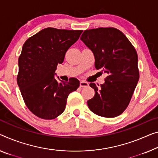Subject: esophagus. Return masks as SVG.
Instances as JSON below:
<instances>
[{"mask_svg":"<svg viewBox=\"0 0 158 158\" xmlns=\"http://www.w3.org/2000/svg\"><path fill=\"white\" fill-rule=\"evenodd\" d=\"M88 85H89L88 82H87L81 81V82H80V87H88Z\"/></svg>","mask_w":158,"mask_h":158,"instance_id":"esophagus-1","label":"esophagus"}]
</instances>
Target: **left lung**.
I'll return each mask as SVG.
<instances>
[{
    "instance_id": "left-lung-1",
    "label": "left lung",
    "mask_w": 158,
    "mask_h": 158,
    "mask_svg": "<svg viewBox=\"0 0 158 158\" xmlns=\"http://www.w3.org/2000/svg\"><path fill=\"white\" fill-rule=\"evenodd\" d=\"M81 40L93 52L95 69L107 74L101 86L89 84L95 93L87 106L97 115L116 117L127 109L139 80L136 51L114 27L85 30Z\"/></svg>"
}]
</instances>
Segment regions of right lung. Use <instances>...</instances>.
Returning a JSON list of instances; mask_svg holds the SVG:
<instances>
[{
  "label": "right lung",
  "instance_id": "add662e5",
  "mask_svg": "<svg viewBox=\"0 0 158 158\" xmlns=\"http://www.w3.org/2000/svg\"><path fill=\"white\" fill-rule=\"evenodd\" d=\"M82 30L45 28L24 44L18 59L17 82L27 108L43 119H53L64 112L69 94L80 81L71 77L56 79L57 65L64 62L67 50L77 41Z\"/></svg>",
  "mask_w": 158,
  "mask_h": 158
}]
</instances>
